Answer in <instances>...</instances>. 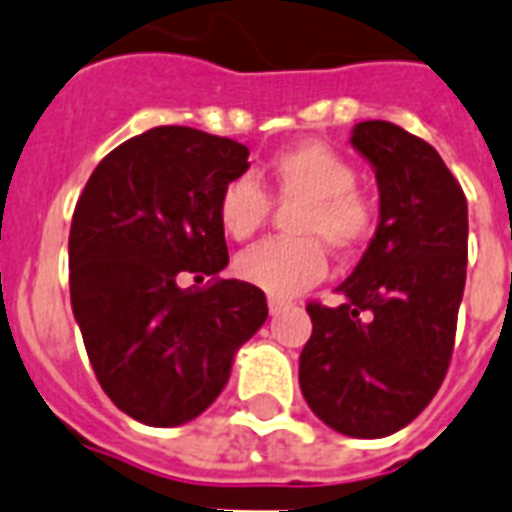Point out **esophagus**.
I'll return each instance as SVG.
<instances>
[{
    "label": "esophagus",
    "instance_id": "obj_1",
    "mask_svg": "<svg viewBox=\"0 0 512 512\" xmlns=\"http://www.w3.org/2000/svg\"><path fill=\"white\" fill-rule=\"evenodd\" d=\"M284 307H286L284 299H278V297H270V299H268L270 315H278V313H281V310H284Z\"/></svg>",
    "mask_w": 512,
    "mask_h": 512
}]
</instances>
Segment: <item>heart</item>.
Returning a JSON list of instances; mask_svg holds the SVG:
<instances>
[{
    "label": "heart",
    "mask_w": 512,
    "mask_h": 512,
    "mask_svg": "<svg viewBox=\"0 0 512 512\" xmlns=\"http://www.w3.org/2000/svg\"><path fill=\"white\" fill-rule=\"evenodd\" d=\"M270 194L297 205L289 239H270L236 260V273L273 297H294L326 276V252H355L376 226V210L357 191V170L326 144L310 141L286 149L265 170ZM270 199L255 178L239 176L218 197L220 228L234 242H249L265 226Z\"/></svg>",
    "instance_id": "1"
}]
</instances>
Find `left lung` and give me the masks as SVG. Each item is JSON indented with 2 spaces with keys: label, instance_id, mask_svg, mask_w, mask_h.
<instances>
[{
  "label": "left lung",
  "instance_id": "left-lung-1",
  "mask_svg": "<svg viewBox=\"0 0 512 512\" xmlns=\"http://www.w3.org/2000/svg\"><path fill=\"white\" fill-rule=\"evenodd\" d=\"M350 144L376 173L378 226L336 289L342 305H307L299 389L328 429L381 439L423 413L450 365L468 202L439 152L405 128L363 120Z\"/></svg>",
  "mask_w": 512,
  "mask_h": 512
}]
</instances>
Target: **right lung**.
<instances>
[{
    "mask_svg": "<svg viewBox=\"0 0 512 512\" xmlns=\"http://www.w3.org/2000/svg\"><path fill=\"white\" fill-rule=\"evenodd\" d=\"M247 157L234 139L157 126L112 149L78 197L70 305L99 384L134 421L170 429L205 413L268 318L257 286L218 278V197ZM181 272L214 281L181 290Z\"/></svg>",
    "mask_w": 512,
    "mask_h": 512,
    "instance_id": "1",
    "label": "right lung"
}]
</instances>
